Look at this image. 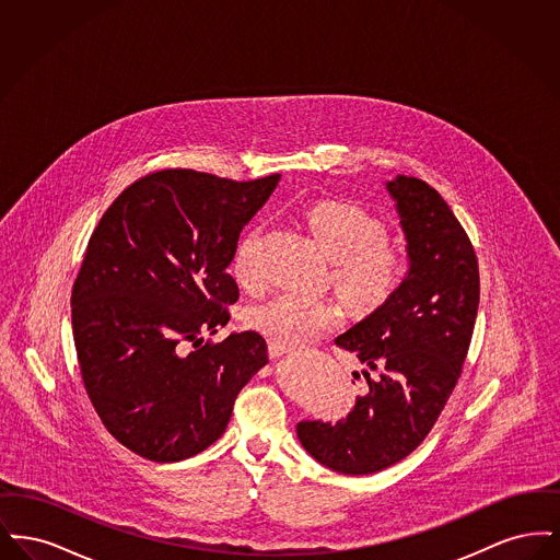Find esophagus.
<instances>
[{"mask_svg": "<svg viewBox=\"0 0 560 560\" xmlns=\"http://www.w3.org/2000/svg\"><path fill=\"white\" fill-rule=\"evenodd\" d=\"M288 352H292V348L285 347V345H279V342H270V345H268V354H270L272 359L283 357V354H288Z\"/></svg>", "mask_w": 560, "mask_h": 560, "instance_id": "obj_1", "label": "esophagus"}]
</instances>
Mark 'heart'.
Instances as JSON below:
<instances>
[{
    "label": "heart",
    "mask_w": 560,
    "mask_h": 560,
    "mask_svg": "<svg viewBox=\"0 0 560 560\" xmlns=\"http://www.w3.org/2000/svg\"><path fill=\"white\" fill-rule=\"evenodd\" d=\"M304 224L329 260L331 285L352 313L372 317L399 298L411 260L399 241L386 237L380 218L352 201L323 199L304 212ZM258 235L256 229L241 241L233 262V275L243 288L256 283L252 254ZM340 320V304L300 293H279L249 313L252 327L285 347L313 342Z\"/></svg>",
    "instance_id": "b5f03b06"
}]
</instances>
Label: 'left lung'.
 Wrapping results in <instances>:
<instances>
[{"label": "left lung", "instance_id": "obj_1", "mask_svg": "<svg viewBox=\"0 0 560 560\" xmlns=\"http://www.w3.org/2000/svg\"><path fill=\"white\" fill-rule=\"evenodd\" d=\"M411 260L399 298L336 345L365 365L347 420H304L302 447L342 475H372L413 452L452 397L479 311V262L445 199L420 178L386 183ZM359 380V372L352 373Z\"/></svg>", "mask_w": 560, "mask_h": 560}]
</instances>
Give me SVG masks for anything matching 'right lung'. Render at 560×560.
<instances>
[{
	"instance_id": "obj_1",
	"label": "right lung",
	"mask_w": 560,
	"mask_h": 560,
	"mask_svg": "<svg viewBox=\"0 0 560 560\" xmlns=\"http://www.w3.org/2000/svg\"><path fill=\"white\" fill-rule=\"evenodd\" d=\"M279 178L160 170L126 188L88 241L71 293L81 380L108 432L140 457L208 450L268 363L256 331L203 336L231 319L240 288L226 267Z\"/></svg>"
}]
</instances>
